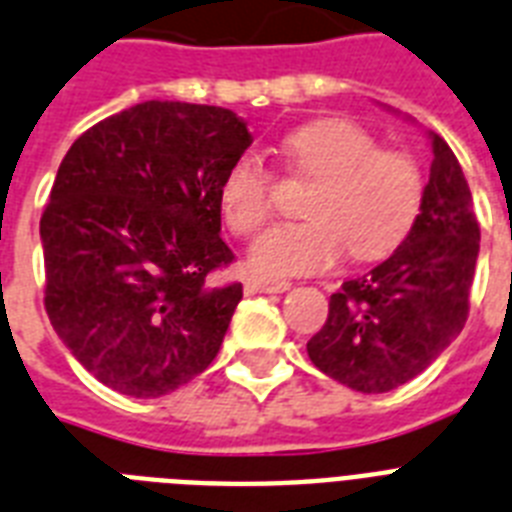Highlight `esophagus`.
I'll list each match as a JSON object with an SVG mask.
<instances>
[{
	"instance_id": "obj_1",
	"label": "esophagus",
	"mask_w": 512,
	"mask_h": 512,
	"mask_svg": "<svg viewBox=\"0 0 512 512\" xmlns=\"http://www.w3.org/2000/svg\"><path fill=\"white\" fill-rule=\"evenodd\" d=\"M289 281H270V278H260V276H249L244 281V292L247 294H281L289 289Z\"/></svg>"
}]
</instances>
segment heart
<instances>
[{"mask_svg":"<svg viewBox=\"0 0 512 512\" xmlns=\"http://www.w3.org/2000/svg\"><path fill=\"white\" fill-rule=\"evenodd\" d=\"M281 155L299 176L315 178L299 223L268 228L249 249L263 276H297L334 265L347 252L376 260L400 247L421 215L426 181L413 155L381 149L352 120L326 118L294 128ZM218 205L231 234L249 236L273 207V173L257 155L236 157L220 181Z\"/></svg>","mask_w":512,"mask_h":512,"instance_id":"b5f03b06","label":"heart"}]
</instances>
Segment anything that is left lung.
I'll use <instances>...</instances> for the list:
<instances>
[{"mask_svg": "<svg viewBox=\"0 0 512 512\" xmlns=\"http://www.w3.org/2000/svg\"><path fill=\"white\" fill-rule=\"evenodd\" d=\"M431 139V176L405 242L328 299V318L307 342L318 371L355 392L407 384L442 355L468 318L479 223L458 157Z\"/></svg>", "mask_w": 512, "mask_h": 512, "instance_id": "left-lung-1", "label": "left lung"}]
</instances>
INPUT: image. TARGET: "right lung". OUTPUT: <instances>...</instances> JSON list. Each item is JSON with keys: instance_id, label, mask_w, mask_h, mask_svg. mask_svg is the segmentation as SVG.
Wrapping results in <instances>:
<instances>
[{"instance_id": "obj_1", "label": "right lung", "mask_w": 512, "mask_h": 512, "mask_svg": "<svg viewBox=\"0 0 512 512\" xmlns=\"http://www.w3.org/2000/svg\"><path fill=\"white\" fill-rule=\"evenodd\" d=\"M252 144L226 107L141 102L60 162L41 215L44 307L70 355L128 397H162L218 355L242 284L220 239V181Z\"/></svg>"}]
</instances>
